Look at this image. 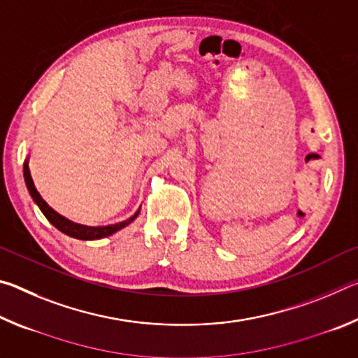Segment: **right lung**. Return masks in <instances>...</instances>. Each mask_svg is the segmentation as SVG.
<instances>
[{
	"label": "right lung",
	"mask_w": 358,
	"mask_h": 358,
	"mask_svg": "<svg viewBox=\"0 0 358 358\" xmlns=\"http://www.w3.org/2000/svg\"><path fill=\"white\" fill-rule=\"evenodd\" d=\"M23 178H25V183H27L29 196L33 197L34 203L38 205L39 210L42 211V213H44V216L47 217L48 222L53 224V226H55L59 230V232L69 235V237H72V238L99 240V238L108 237V235L118 232V230L128 226V224L134 221L136 217L138 216V213H141V208H138L136 213L129 217V220L121 221V222H117V224H110V226H98V227L83 226V224L71 221V220H68V217H64L59 213H57V211L53 210L52 207H48V203L41 197V194L38 192V189H36V186L33 183L31 173H29V167H28V157H27V161L23 162Z\"/></svg>",
	"instance_id": "right-lung-1"
}]
</instances>
